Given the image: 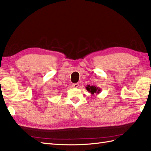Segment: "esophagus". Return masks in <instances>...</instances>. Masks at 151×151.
Masks as SVG:
<instances>
[{
    "mask_svg": "<svg viewBox=\"0 0 151 151\" xmlns=\"http://www.w3.org/2000/svg\"><path fill=\"white\" fill-rule=\"evenodd\" d=\"M72 86L73 88H78L79 86V84L78 83H73L72 85Z\"/></svg>",
    "mask_w": 151,
    "mask_h": 151,
    "instance_id": "34e87169",
    "label": "esophagus"
}]
</instances>
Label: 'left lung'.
<instances>
[{
	"label": "left lung",
	"instance_id": "obj_1",
	"mask_svg": "<svg viewBox=\"0 0 151 151\" xmlns=\"http://www.w3.org/2000/svg\"><path fill=\"white\" fill-rule=\"evenodd\" d=\"M86 89L88 92H89L91 94H99L101 92V89L99 87H98L96 86H89V85H87L86 87Z\"/></svg>",
	"mask_w": 151,
	"mask_h": 151
}]
</instances>
